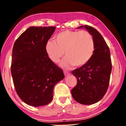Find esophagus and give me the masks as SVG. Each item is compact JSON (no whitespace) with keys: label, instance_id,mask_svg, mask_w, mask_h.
Masks as SVG:
<instances>
[{"label":"esophagus","instance_id":"obj_1","mask_svg":"<svg viewBox=\"0 0 126 126\" xmlns=\"http://www.w3.org/2000/svg\"><path fill=\"white\" fill-rule=\"evenodd\" d=\"M64 75L65 76H69V74H70V73H69V72H68L67 71H64Z\"/></svg>","mask_w":126,"mask_h":126}]
</instances>
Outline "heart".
I'll use <instances>...</instances> for the list:
<instances>
[{
  "label": "heart",
  "instance_id": "obj_1",
  "mask_svg": "<svg viewBox=\"0 0 126 126\" xmlns=\"http://www.w3.org/2000/svg\"><path fill=\"white\" fill-rule=\"evenodd\" d=\"M54 40L47 43V54L52 62L56 63L63 56L64 52L66 57L61 65L65 68L85 65L90 61L94 52L93 36L86 31L67 30L58 33Z\"/></svg>",
  "mask_w": 126,
  "mask_h": 126
}]
</instances>
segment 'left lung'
<instances>
[{"label": "left lung", "instance_id": "obj_1", "mask_svg": "<svg viewBox=\"0 0 126 126\" xmlns=\"http://www.w3.org/2000/svg\"><path fill=\"white\" fill-rule=\"evenodd\" d=\"M93 36L95 49L92 58L86 64L72 71L77 84L72 89V97L86 105L95 103L105 95L112 71L110 50L105 40L97 30L89 25H82Z\"/></svg>", "mask_w": 126, "mask_h": 126}]
</instances>
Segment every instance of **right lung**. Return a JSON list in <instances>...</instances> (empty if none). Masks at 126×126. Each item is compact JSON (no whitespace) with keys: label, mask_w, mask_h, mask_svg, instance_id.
<instances>
[{"label":"right lung","mask_w":126,"mask_h":126,"mask_svg":"<svg viewBox=\"0 0 126 126\" xmlns=\"http://www.w3.org/2000/svg\"><path fill=\"white\" fill-rule=\"evenodd\" d=\"M54 27H32L15 42L11 73L20 98L33 107L47 105L52 101L55 84L64 78L61 68L52 62L46 51Z\"/></svg>","instance_id":"1"}]
</instances>
